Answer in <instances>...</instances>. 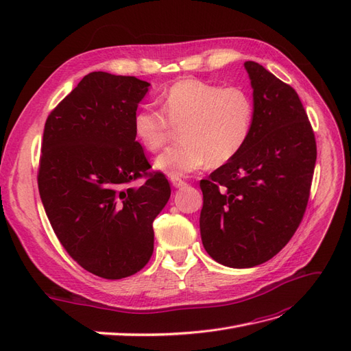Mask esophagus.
<instances>
[{
  "mask_svg": "<svg viewBox=\"0 0 351 351\" xmlns=\"http://www.w3.org/2000/svg\"><path fill=\"white\" fill-rule=\"evenodd\" d=\"M171 184H173L176 189H182V187L187 186V183L184 182V180L178 178V177H171Z\"/></svg>",
  "mask_w": 351,
  "mask_h": 351,
  "instance_id": "esophagus-1",
  "label": "esophagus"
}]
</instances>
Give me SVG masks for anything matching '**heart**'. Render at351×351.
I'll return each mask as SVG.
<instances>
[{
	"label": "heart",
	"instance_id": "1",
	"mask_svg": "<svg viewBox=\"0 0 351 351\" xmlns=\"http://www.w3.org/2000/svg\"><path fill=\"white\" fill-rule=\"evenodd\" d=\"M161 110L146 105L133 115V132L146 151L158 152L180 132L177 145L155 159V168L169 177H183L230 162L247 143L254 121V104L247 90L197 79L171 84Z\"/></svg>",
	"mask_w": 351,
	"mask_h": 351
}]
</instances>
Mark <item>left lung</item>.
Instances as JSON below:
<instances>
[{"label": "left lung", "instance_id": "obj_1", "mask_svg": "<svg viewBox=\"0 0 351 351\" xmlns=\"http://www.w3.org/2000/svg\"><path fill=\"white\" fill-rule=\"evenodd\" d=\"M244 67L253 88L250 137L236 158L200 182L202 243L230 268L256 267L290 241L316 162L315 134L297 92L258 62Z\"/></svg>", "mask_w": 351, "mask_h": 351}]
</instances>
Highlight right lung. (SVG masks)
I'll use <instances>...</instances> for the list:
<instances>
[{"label":"right lung","instance_id":"1","mask_svg":"<svg viewBox=\"0 0 351 351\" xmlns=\"http://www.w3.org/2000/svg\"><path fill=\"white\" fill-rule=\"evenodd\" d=\"M151 84L93 71L48 115L38 187L62 247L107 280L141 271L154 252L152 222L171 195L162 173H147L133 115ZM145 176V183H131Z\"/></svg>","mask_w":351,"mask_h":351}]
</instances>
